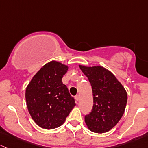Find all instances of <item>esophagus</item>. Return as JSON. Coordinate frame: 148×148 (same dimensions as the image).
I'll use <instances>...</instances> for the list:
<instances>
[{
  "instance_id": "obj_1",
  "label": "esophagus",
  "mask_w": 148,
  "mask_h": 148,
  "mask_svg": "<svg viewBox=\"0 0 148 148\" xmlns=\"http://www.w3.org/2000/svg\"><path fill=\"white\" fill-rule=\"evenodd\" d=\"M75 99L76 102L78 101V100H79V95H75Z\"/></svg>"
}]
</instances>
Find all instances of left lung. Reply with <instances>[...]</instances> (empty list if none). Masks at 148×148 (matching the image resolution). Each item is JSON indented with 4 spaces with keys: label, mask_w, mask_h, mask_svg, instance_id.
Masks as SVG:
<instances>
[{
    "label": "left lung",
    "mask_w": 148,
    "mask_h": 148,
    "mask_svg": "<svg viewBox=\"0 0 148 148\" xmlns=\"http://www.w3.org/2000/svg\"><path fill=\"white\" fill-rule=\"evenodd\" d=\"M92 86L93 106L85 116L90 130L103 133L115 127L127 104L126 90L110 71L101 66L79 65Z\"/></svg>",
    "instance_id": "obj_1"
}]
</instances>
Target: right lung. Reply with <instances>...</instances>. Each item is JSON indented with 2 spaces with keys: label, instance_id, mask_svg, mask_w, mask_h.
Here are the masks:
<instances>
[{
  "label": "right lung",
  "instance_id": "obj_1",
  "mask_svg": "<svg viewBox=\"0 0 148 148\" xmlns=\"http://www.w3.org/2000/svg\"><path fill=\"white\" fill-rule=\"evenodd\" d=\"M68 67L57 61L45 64L30 82L25 100L30 116L44 129H54L65 122L75 106V99L62 82Z\"/></svg>",
  "mask_w": 148,
  "mask_h": 148
}]
</instances>
